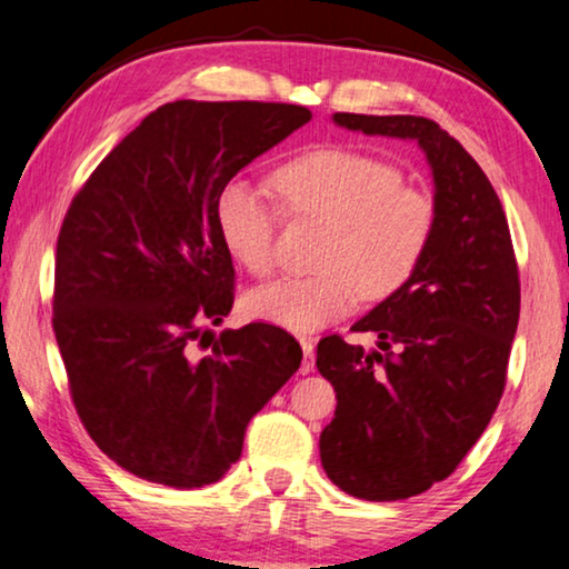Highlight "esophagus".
I'll return each mask as SVG.
<instances>
[{"label": "esophagus", "mask_w": 569, "mask_h": 569, "mask_svg": "<svg viewBox=\"0 0 569 569\" xmlns=\"http://www.w3.org/2000/svg\"><path fill=\"white\" fill-rule=\"evenodd\" d=\"M300 346H302V357H305L300 372L310 375L312 367H316V343H312V339H300Z\"/></svg>", "instance_id": "34e87169"}]
</instances>
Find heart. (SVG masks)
<instances>
[{
	"mask_svg": "<svg viewBox=\"0 0 569 569\" xmlns=\"http://www.w3.org/2000/svg\"><path fill=\"white\" fill-rule=\"evenodd\" d=\"M287 208L328 226L320 271L282 277L246 295L253 320L312 333L349 316L359 295L387 300L410 282L436 233V202L402 184L395 163L353 148H318L277 174ZM218 230L226 249L251 274L277 264V208L249 179H230L218 197Z\"/></svg>",
	"mask_w": 569,
	"mask_h": 569,
	"instance_id": "obj_1",
	"label": "heart"
}]
</instances>
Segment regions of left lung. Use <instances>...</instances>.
<instances>
[{
    "instance_id": "left-lung-1",
    "label": "left lung",
    "mask_w": 569,
    "mask_h": 569,
    "mask_svg": "<svg viewBox=\"0 0 569 569\" xmlns=\"http://www.w3.org/2000/svg\"><path fill=\"white\" fill-rule=\"evenodd\" d=\"M333 122L416 141L433 177L421 267L353 323L377 349L326 336L316 359L339 400L320 433L326 475L353 498L406 500L455 472L496 413L521 310L516 253L490 179L433 120L336 112Z\"/></svg>"
}]
</instances>
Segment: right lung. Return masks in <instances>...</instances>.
Instances as JSON below:
<instances>
[{"label":"right lung","instance_id":"obj_1","mask_svg":"<svg viewBox=\"0 0 569 569\" xmlns=\"http://www.w3.org/2000/svg\"><path fill=\"white\" fill-rule=\"evenodd\" d=\"M312 118L282 102L177 100L148 114L73 197L56 246L53 331L81 423L114 465L189 490L218 482L246 426L298 372L282 328L204 326L233 308L218 197Z\"/></svg>","mask_w":569,"mask_h":569}]
</instances>
